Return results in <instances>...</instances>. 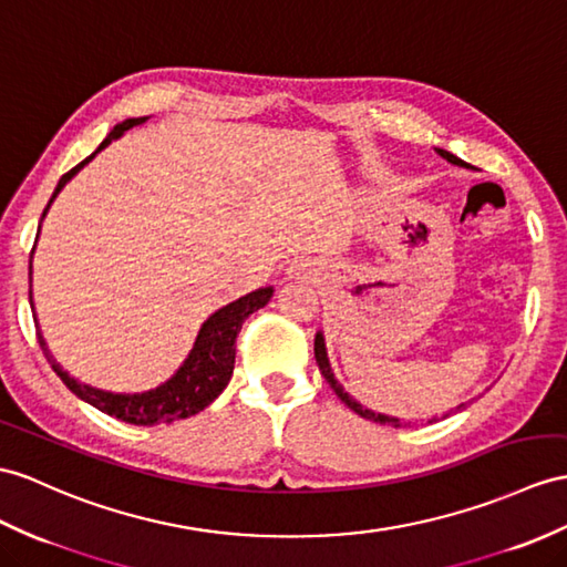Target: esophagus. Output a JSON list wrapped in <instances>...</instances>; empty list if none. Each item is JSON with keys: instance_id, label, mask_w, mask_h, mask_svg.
Here are the masks:
<instances>
[{"instance_id": "obj_1", "label": "esophagus", "mask_w": 567, "mask_h": 567, "mask_svg": "<svg viewBox=\"0 0 567 567\" xmlns=\"http://www.w3.org/2000/svg\"><path fill=\"white\" fill-rule=\"evenodd\" d=\"M291 274H296V276H308L310 274V269H308V265H306V261H296V265L291 267Z\"/></svg>"}]
</instances>
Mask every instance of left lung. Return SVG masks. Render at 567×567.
Masks as SVG:
<instances>
[{
	"label": "left lung",
	"mask_w": 567,
	"mask_h": 567,
	"mask_svg": "<svg viewBox=\"0 0 567 567\" xmlns=\"http://www.w3.org/2000/svg\"><path fill=\"white\" fill-rule=\"evenodd\" d=\"M437 151V156H443L447 163H452V165H460V168H472V165L468 163H464L462 158H457L454 154H450V151H445V148H435ZM315 361H317V365H320V370H322V375H324V380L329 382V388L337 392V396L341 399L343 404H347L351 411H355L358 416H363V419H368V421H375V423H380V425H394V427H402V425H406V423H402L399 419H394V416H384V413H375V411H370V409H365L363 404H358L353 396H349V392H343V388L341 384L337 382V378H334V372H331V365H329V358H327V349H324V337H322V331H317L315 334ZM464 406V404H462Z\"/></svg>",
	"instance_id": "8db88e82"
}]
</instances>
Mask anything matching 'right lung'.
<instances>
[{
    "instance_id": "add662e5",
    "label": "right lung",
    "mask_w": 567,
    "mask_h": 567,
    "mask_svg": "<svg viewBox=\"0 0 567 567\" xmlns=\"http://www.w3.org/2000/svg\"><path fill=\"white\" fill-rule=\"evenodd\" d=\"M146 120L148 117H132V120H124V122L115 124V130L105 136L101 146L95 148L89 158H84L79 165H74L72 171L60 177V183H58V187H54L43 216L48 214L54 197L60 195V189L81 168H84V165L95 154H99V151H103L110 142L117 140V136H122L124 132L136 127V124H142ZM38 230H40V226H38ZM29 279H31V267H29ZM271 293H274L271 286L257 288V291L247 293V296L238 298L236 302H228L226 308L216 310L209 320L202 324L195 347H192L189 355L185 358V363L179 365L175 375L168 382H163L161 388L142 392V394H113V392L95 390V388H91V384H81L79 380L69 378V372H64L60 368V363L54 361L40 331H38V341H40V349H43L52 370L58 372L66 388L72 390L79 399H84L86 404L107 413V416H115L124 423H134V425L173 423L179 419L195 416V413L204 411L220 392L226 390V384L230 382V375H233V365H236V339L240 334L243 322L255 310L265 308ZM29 298L33 300L31 291H29Z\"/></svg>"
}]
</instances>
